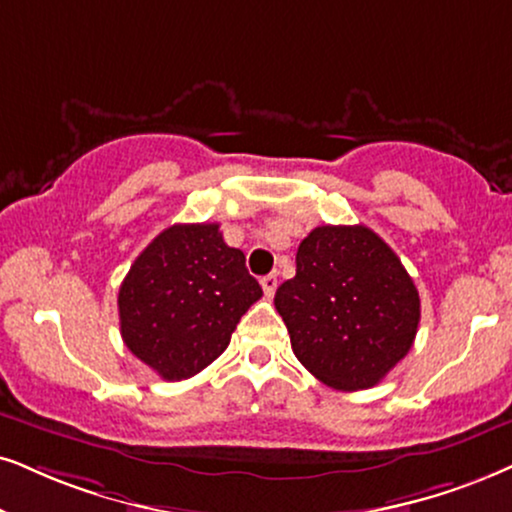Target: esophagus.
Listing matches in <instances>:
<instances>
[{
    "label": "esophagus",
    "mask_w": 512,
    "mask_h": 512,
    "mask_svg": "<svg viewBox=\"0 0 512 512\" xmlns=\"http://www.w3.org/2000/svg\"><path fill=\"white\" fill-rule=\"evenodd\" d=\"M260 283H262V290H264V295H267V297H271V295L276 293V286H278V278H276V274L264 276Z\"/></svg>",
    "instance_id": "obj_1"
}]
</instances>
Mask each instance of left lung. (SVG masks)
I'll list each match as a JSON object with an SVG mask.
<instances>
[{"label":"left lung","mask_w":512,"mask_h":512,"mask_svg":"<svg viewBox=\"0 0 512 512\" xmlns=\"http://www.w3.org/2000/svg\"><path fill=\"white\" fill-rule=\"evenodd\" d=\"M295 264L274 297L295 357L335 390L378 385L418 333L420 297L409 271L364 224L316 226Z\"/></svg>","instance_id":"obj_1"}]
</instances>
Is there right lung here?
<instances>
[{
	"label": "right lung",
	"mask_w": 512,
	"mask_h": 512,
	"mask_svg": "<svg viewBox=\"0 0 512 512\" xmlns=\"http://www.w3.org/2000/svg\"><path fill=\"white\" fill-rule=\"evenodd\" d=\"M262 297L241 250L219 224H174L129 267L118 293L129 352L165 380H186L229 347L236 323Z\"/></svg>",
	"instance_id": "right-lung-1"
}]
</instances>
